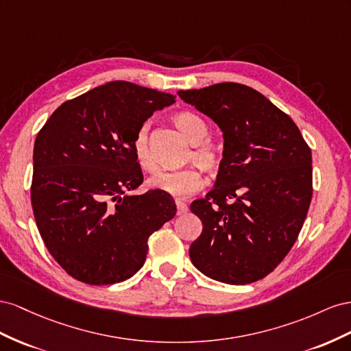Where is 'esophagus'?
Masks as SVG:
<instances>
[{"instance_id":"34e87169","label":"esophagus","mask_w":351,"mask_h":351,"mask_svg":"<svg viewBox=\"0 0 351 351\" xmlns=\"http://www.w3.org/2000/svg\"><path fill=\"white\" fill-rule=\"evenodd\" d=\"M186 212H188V206L184 202H181V199H176V213L184 215Z\"/></svg>"}]
</instances>
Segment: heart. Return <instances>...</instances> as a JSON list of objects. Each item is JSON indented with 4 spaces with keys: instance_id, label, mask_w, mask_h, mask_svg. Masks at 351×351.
<instances>
[{
    "instance_id": "b5f03b06",
    "label": "heart",
    "mask_w": 351,
    "mask_h": 351,
    "mask_svg": "<svg viewBox=\"0 0 351 351\" xmlns=\"http://www.w3.org/2000/svg\"><path fill=\"white\" fill-rule=\"evenodd\" d=\"M173 122L188 141L193 144L191 154L188 156V158H191L206 173L217 172V169L220 167V152L212 143L206 141L210 131L204 120L191 112H178L173 114ZM132 149L139 167L144 169L145 172H153L156 169V162L152 149H149L147 125L138 129L132 143ZM203 184L202 173L195 167L157 173L148 181V185L153 189L178 198L199 191Z\"/></svg>"
}]
</instances>
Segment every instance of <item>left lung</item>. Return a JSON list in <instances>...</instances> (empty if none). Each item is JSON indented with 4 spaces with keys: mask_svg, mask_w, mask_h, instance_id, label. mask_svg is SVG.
Masks as SVG:
<instances>
[{
    "mask_svg": "<svg viewBox=\"0 0 351 351\" xmlns=\"http://www.w3.org/2000/svg\"><path fill=\"white\" fill-rule=\"evenodd\" d=\"M223 134L215 188L191 204L203 232L193 265L215 281L244 285L282 262L312 199V152L293 119L247 85L179 91Z\"/></svg>",
    "mask_w": 351,
    "mask_h": 351,
    "instance_id": "8db88e82",
    "label": "left lung"
}]
</instances>
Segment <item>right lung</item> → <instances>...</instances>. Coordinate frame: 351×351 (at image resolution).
<instances>
[{"label": "right lung", "instance_id": "add662e5", "mask_svg": "<svg viewBox=\"0 0 351 351\" xmlns=\"http://www.w3.org/2000/svg\"><path fill=\"white\" fill-rule=\"evenodd\" d=\"M175 95L126 81L107 82L63 103L39 131L31 188L36 226L66 272L89 285L122 282L143 267L148 238L176 213L143 184L132 143Z\"/></svg>", "mask_w": 351, "mask_h": 351}]
</instances>
